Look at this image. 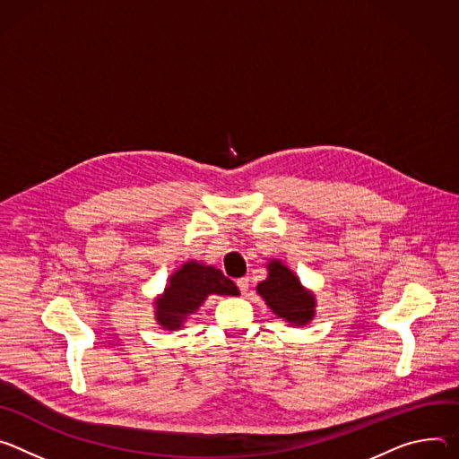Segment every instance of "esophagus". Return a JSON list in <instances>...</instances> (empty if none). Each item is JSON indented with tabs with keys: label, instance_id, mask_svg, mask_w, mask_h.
Segmentation results:
<instances>
[{
	"label": "esophagus",
	"instance_id": "34e87169",
	"mask_svg": "<svg viewBox=\"0 0 459 459\" xmlns=\"http://www.w3.org/2000/svg\"><path fill=\"white\" fill-rule=\"evenodd\" d=\"M237 286H238V290H240L242 293H246V291H247V288H249V279H247V277L238 279V281H237Z\"/></svg>",
	"mask_w": 459,
	"mask_h": 459
}]
</instances>
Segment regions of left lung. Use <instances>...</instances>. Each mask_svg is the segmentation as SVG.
Instances as JSON below:
<instances>
[{
	"label": "left lung",
	"instance_id": "8db88e82",
	"mask_svg": "<svg viewBox=\"0 0 459 459\" xmlns=\"http://www.w3.org/2000/svg\"><path fill=\"white\" fill-rule=\"evenodd\" d=\"M268 277L257 284V293L266 307L291 326H307L316 317L317 299L312 290L302 286L299 277L279 259L268 264Z\"/></svg>",
	"mask_w": 459,
	"mask_h": 459
}]
</instances>
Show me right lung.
Returning <instances> with one entry per match:
<instances>
[{"label": "right lung", "mask_w": 459, "mask_h": 459, "mask_svg": "<svg viewBox=\"0 0 459 459\" xmlns=\"http://www.w3.org/2000/svg\"><path fill=\"white\" fill-rule=\"evenodd\" d=\"M240 291L219 268L198 261L184 263L169 275L164 291L152 300L155 321L168 332L180 330L189 316L196 314L210 295H231Z\"/></svg>", "instance_id": "1"}]
</instances>
